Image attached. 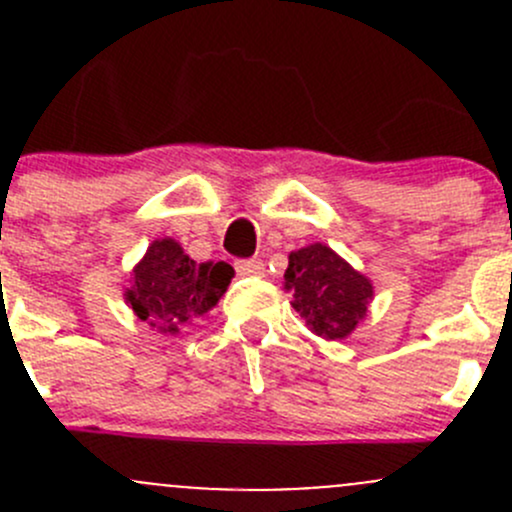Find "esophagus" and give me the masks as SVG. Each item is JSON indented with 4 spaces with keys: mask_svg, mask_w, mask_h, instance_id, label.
Returning <instances> with one entry per match:
<instances>
[{
    "mask_svg": "<svg viewBox=\"0 0 512 512\" xmlns=\"http://www.w3.org/2000/svg\"><path fill=\"white\" fill-rule=\"evenodd\" d=\"M235 270H237V275H242V277H260V275H265V262L262 260H237Z\"/></svg>",
    "mask_w": 512,
    "mask_h": 512,
    "instance_id": "34e87169",
    "label": "esophagus"
}]
</instances>
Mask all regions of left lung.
<instances>
[{
  "label": "left lung",
  "mask_w": 512,
  "mask_h": 512,
  "mask_svg": "<svg viewBox=\"0 0 512 512\" xmlns=\"http://www.w3.org/2000/svg\"><path fill=\"white\" fill-rule=\"evenodd\" d=\"M285 289L309 329L324 339L349 337L374 297L371 280L322 242L289 252Z\"/></svg>",
  "instance_id": "left-lung-1"
}]
</instances>
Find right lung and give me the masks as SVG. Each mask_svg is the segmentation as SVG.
<instances>
[{"label": "right lung", "mask_w": 512, "mask_h": 512, "mask_svg": "<svg viewBox=\"0 0 512 512\" xmlns=\"http://www.w3.org/2000/svg\"><path fill=\"white\" fill-rule=\"evenodd\" d=\"M232 270L227 262H195L173 237L153 240L133 267L126 287L128 307L160 334H178L185 324L203 317L227 292Z\"/></svg>", "instance_id": "obj_1"}]
</instances>
